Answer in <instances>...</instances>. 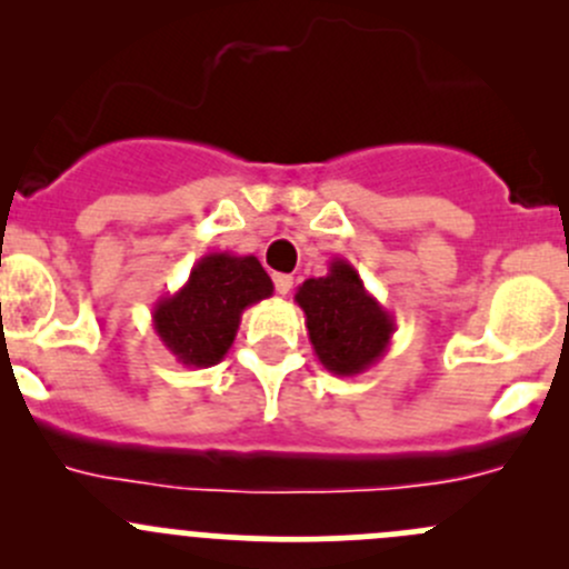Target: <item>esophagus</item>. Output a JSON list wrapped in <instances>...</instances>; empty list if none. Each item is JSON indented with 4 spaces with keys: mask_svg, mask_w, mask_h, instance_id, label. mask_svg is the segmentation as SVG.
Listing matches in <instances>:
<instances>
[{
    "mask_svg": "<svg viewBox=\"0 0 569 569\" xmlns=\"http://www.w3.org/2000/svg\"><path fill=\"white\" fill-rule=\"evenodd\" d=\"M291 286H295V278H291V274H274V291H278V295H289Z\"/></svg>",
    "mask_w": 569,
    "mask_h": 569,
    "instance_id": "1",
    "label": "esophagus"
}]
</instances>
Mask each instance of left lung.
I'll return each mask as SVG.
<instances>
[{
  "label": "left lung",
  "mask_w": 569,
  "mask_h": 569,
  "mask_svg": "<svg viewBox=\"0 0 569 569\" xmlns=\"http://www.w3.org/2000/svg\"><path fill=\"white\" fill-rule=\"evenodd\" d=\"M295 302L306 313L313 352L330 375H363L391 347L393 317L369 295L347 258H332L325 278H308Z\"/></svg>",
  "instance_id": "1"
}]
</instances>
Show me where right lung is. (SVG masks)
<instances>
[{"instance_id": "obj_1", "label": "right lung", "mask_w": 569, "mask_h": 569, "mask_svg": "<svg viewBox=\"0 0 569 569\" xmlns=\"http://www.w3.org/2000/svg\"><path fill=\"white\" fill-rule=\"evenodd\" d=\"M272 291L256 256L209 252L176 295L153 306V332L181 366L209 369L228 355L242 313Z\"/></svg>"}]
</instances>
